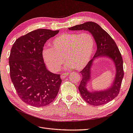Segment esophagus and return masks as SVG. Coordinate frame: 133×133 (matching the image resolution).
I'll return each mask as SVG.
<instances>
[{
	"mask_svg": "<svg viewBox=\"0 0 133 133\" xmlns=\"http://www.w3.org/2000/svg\"><path fill=\"white\" fill-rule=\"evenodd\" d=\"M69 72H66V73H62L61 74V79H64L66 78L67 76H69Z\"/></svg>",
	"mask_w": 133,
	"mask_h": 133,
	"instance_id": "1",
	"label": "esophagus"
}]
</instances>
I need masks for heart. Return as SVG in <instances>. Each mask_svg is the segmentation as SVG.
I'll return each instance as SVG.
<instances>
[{"mask_svg": "<svg viewBox=\"0 0 133 133\" xmlns=\"http://www.w3.org/2000/svg\"><path fill=\"white\" fill-rule=\"evenodd\" d=\"M51 48L45 47L42 51L45 62L52 72H57L64 63L68 66L81 70L84 68L93 55L95 41L90 33H66L56 37Z\"/></svg>", "mask_w": 133, "mask_h": 133, "instance_id": "b5f03b06", "label": "heart"}]
</instances>
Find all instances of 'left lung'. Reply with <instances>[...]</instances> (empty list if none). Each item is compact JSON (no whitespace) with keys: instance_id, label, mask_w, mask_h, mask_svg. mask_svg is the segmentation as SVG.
<instances>
[{"instance_id":"obj_1","label":"left lung","mask_w":133,"mask_h":133,"mask_svg":"<svg viewBox=\"0 0 133 133\" xmlns=\"http://www.w3.org/2000/svg\"><path fill=\"white\" fill-rule=\"evenodd\" d=\"M69 29L70 30H84L89 31L94 36L97 45V50L94 58L80 72L82 75V79L78 88L82 97L88 104L94 106L101 105L113 100L119 94L124 75L122 57L116 42L99 25L92 21L77 25ZM97 56H107L111 58L115 63L116 74L110 88L105 91L91 92L87 90L86 85L91 77L90 69L93 61Z\"/></svg>"}]
</instances>
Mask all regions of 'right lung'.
Segmentation results:
<instances>
[{
    "instance_id": "obj_1",
    "label": "right lung",
    "mask_w": 133,
    "mask_h": 133,
    "mask_svg": "<svg viewBox=\"0 0 133 133\" xmlns=\"http://www.w3.org/2000/svg\"><path fill=\"white\" fill-rule=\"evenodd\" d=\"M59 30L38 29L15 42L9 57L10 76L21 100L30 105L45 107L54 101L62 80L59 74L46 69L42 51L44 44Z\"/></svg>"
}]
</instances>
